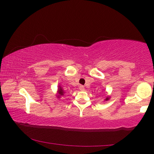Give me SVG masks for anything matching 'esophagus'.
<instances>
[{
  "label": "esophagus",
  "instance_id": "34e87169",
  "mask_svg": "<svg viewBox=\"0 0 154 154\" xmlns=\"http://www.w3.org/2000/svg\"><path fill=\"white\" fill-rule=\"evenodd\" d=\"M79 89L80 90V91H84V90H85V87H84V86H83V85H79Z\"/></svg>",
  "mask_w": 154,
  "mask_h": 154
}]
</instances>
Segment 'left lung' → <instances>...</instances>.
Wrapping results in <instances>:
<instances>
[{
  "label": "left lung",
  "instance_id": "left-lung-1",
  "mask_svg": "<svg viewBox=\"0 0 154 154\" xmlns=\"http://www.w3.org/2000/svg\"><path fill=\"white\" fill-rule=\"evenodd\" d=\"M109 97H107V98H106V100H109Z\"/></svg>",
  "mask_w": 154,
  "mask_h": 154
}]
</instances>
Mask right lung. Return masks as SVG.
Segmentation results:
<instances>
[{
  "label": "right lung",
  "mask_w": 154,
  "mask_h": 154,
  "mask_svg": "<svg viewBox=\"0 0 154 154\" xmlns=\"http://www.w3.org/2000/svg\"><path fill=\"white\" fill-rule=\"evenodd\" d=\"M63 91L62 90V88H61V87H59V95H58V96H61V95H63Z\"/></svg>",
  "instance_id": "right-lung-1"
}]
</instances>
